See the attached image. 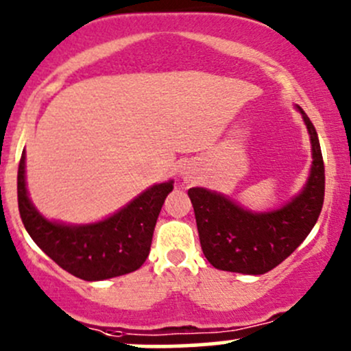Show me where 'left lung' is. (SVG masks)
Segmentation results:
<instances>
[{
	"label": "left lung",
	"instance_id": "1",
	"mask_svg": "<svg viewBox=\"0 0 351 351\" xmlns=\"http://www.w3.org/2000/svg\"><path fill=\"white\" fill-rule=\"evenodd\" d=\"M311 138V165L306 186L288 205L269 213H252L223 195L190 188L199 243L206 260L223 271L263 275L302 245L322 213L325 165L313 123L298 106Z\"/></svg>",
	"mask_w": 351,
	"mask_h": 351
}]
</instances>
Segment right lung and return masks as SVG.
Listing matches in <instances>:
<instances>
[{
    "label": "right lung",
    "mask_w": 351,
    "mask_h": 351,
    "mask_svg": "<svg viewBox=\"0 0 351 351\" xmlns=\"http://www.w3.org/2000/svg\"><path fill=\"white\" fill-rule=\"evenodd\" d=\"M171 190L173 182L155 184L113 217L93 225L66 226L48 221L29 202L25 152L18 167V208L26 232L58 267L86 282L126 275L145 263L158 215Z\"/></svg>",
    "instance_id": "add662e5"
}]
</instances>
